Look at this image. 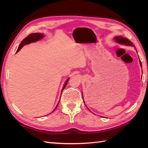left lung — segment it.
<instances>
[{
  "instance_id": "8db88e82",
  "label": "left lung",
  "mask_w": 148,
  "mask_h": 148,
  "mask_svg": "<svg viewBox=\"0 0 148 148\" xmlns=\"http://www.w3.org/2000/svg\"><path fill=\"white\" fill-rule=\"evenodd\" d=\"M114 38H115V41L117 42L118 43L125 44V45H127V46H133V44L127 38H123L122 36H116ZM140 64L141 66H142V64H141V62L140 60Z\"/></svg>"
}]
</instances>
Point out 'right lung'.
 <instances>
[{"label":"right lung","mask_w":148,"mask_h":148,"mask_svg":"<svg viewBox=\"0 0 148 148\" xmlns=\"http://www.w3.org/2000/svg\"><path fill=\"white\" fill-rule=\"evenodd\" d=\"M43 36H44V35H43L42 34H41V33H32V34H31L28 35L27 37L25 38L23 40V41H21V42L20 43L18 48V49H17L16 52H18V51H20V49L21 48H22V47H23L24 45H25V44H30V43H31V42H36V41H39V39H42V38H43ZM69 80V79H67L66 81L65 84L64 85L63 88H62V91L64 90V88H65V86H66L67 83H68ZM59 103H58V104H57V106H56L55 109L57 108V107L58 106V105H59ZM55 109H54V110H55ZM54 110H53V111H54Z\"/></svg>","instance_id":"obj_1"}]
</instances>
